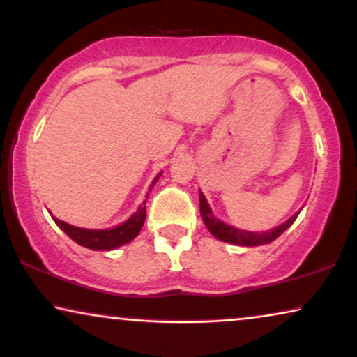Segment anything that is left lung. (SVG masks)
<instances>
[{
    "mask_svg": "<svg viewBox=\"0 0 357 357\" xmlns=\"http://www.w3.org/2000/svg\"><path fill=\"white\" fill-rule=\"evenodd\" d=\"M199 209H201V218L204 220L206 227L209 229L212 236L222 242H229V243H234V245H243V247H255V245H264V243L273 242L275 238L282 236V234L285 232L293 222H295V219L298 218L300 214V212H296V214H293L287 222H283L282 225H278V227L275 229H270L267 232L260 234V232L241 231V229H236L232 227V225L224 224L222 220L214 218L209 204H207L204 194L201 191H199Z\"/></svg>",
    "mask_w": 357,
    "mask_h": 357,
    "instance_id": "obj_1",
    "label": "left lung"
}]
</instances>
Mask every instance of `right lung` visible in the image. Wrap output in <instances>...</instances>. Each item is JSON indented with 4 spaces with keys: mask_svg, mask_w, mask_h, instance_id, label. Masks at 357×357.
<instances>
[{
    "mask_svg": "<svg viewBox=\"0 0 357 357\" xmlns=\"http://www.w3.org/2000/svg\"><path fill=\"white\" fill-rule=\"evenodd\" d=\"M161 173L156 174V178L153 179L151 188L155 186L158 179H160ZM150 188V191H151ZM148 197V194H146ZM146 201H143V204L138 207V211L130 218L126 222L116 225V227L112 229H103V231H92V229H82V227H74V225L64 222V220H59L56 218L54 222H56L59 227L64 231L67 236H69L72 241L77 242L79 245L87 247V249L92 250H112L116 249V247L125 245L130 241H133L135 237L138 236L139 231H142L143 224H145L146 219Z\"/></svg>",
    "mask_w": 357,
    "mask_h": 357,
    "instance_id": "add662e5",
    "label": "right lung"
}]
</instances>
